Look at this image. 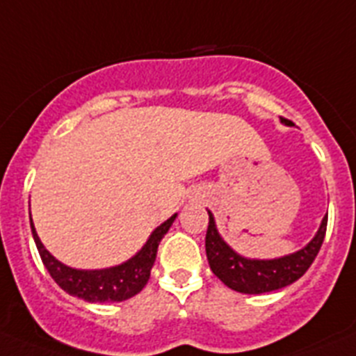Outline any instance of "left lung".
I'll return each mask as SVG.
<instances>
[{"instance_id": "8db88e82", "label": "left lung", "mask_w": 356, "mask_h": 356, "mask_svg": "<svg viewBox=\"0 0 356 356\" xmlns=\"http://www.w3.org/2000/svg\"><path fill=\"white\" fill-rule=\"evenodd\" d=\"M281 123L289 127L292 125V122L283 118H281ZM208 215L209 225L206 231V256H208L209 267L225 286L240 293L272 292V290H280L298 281L314 264L315 256L323 245L327 224V216H324L315 236L299 251L280 256V258L259 259L238 254L220 236L213 213L208 211Z\"/></svg>"}]
</instances>
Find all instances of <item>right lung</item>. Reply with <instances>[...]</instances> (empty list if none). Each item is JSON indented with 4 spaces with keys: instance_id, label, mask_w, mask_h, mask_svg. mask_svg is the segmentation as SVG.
I'll use <instances>...</instances> for the list:
<instances>
[{
    "instance_id": "obj_1",
    "label": "right lung",
    "mask_w": 356,
    "mask_h": 356,
    "mask_svg": "<svg viewBox=\"0 0 356 356\" xmlns=\"http://www.w3.org/2000/svg\"><path fill=\"white\" fill-rule=\"evenodd\" d=\"M175 218H177V213L170 216L168 220H165L161 225H157L145 242V245L132 258L120 265H114V267L92 268V270L73 268L70 265H64L63 261H58L42 245L41 238L37 234L35 225L32 222V215H30V227H32L33 242H35L39 254H41L42 264L48 268L49 276L54 277L55 283L64 292L84 299L88 302H120L134 298L136 293H140L143 286L147 285L150 270H152L154 261H156L157 247H159L163 236L168 233Z\"/></svg>"
}]
</instances>
